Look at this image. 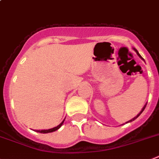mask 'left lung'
Returning <instances> with one entry per match:
<instances>
[{"label":"left lung","instance_id":"obj_1","mask_svg":"<svg viewBox=\"0 0 159 159\" xmlns=\"http://www.w3.org/2000/svg\"><path fill=\"white\" fill-rule=\"evenodd\" d=\"M134 51H136V52H137V54H138V56H140L141 58H142V57L141 56V55H140V54H139V53L138 52V51H137V50H135V49H134ZM146 104H145V106L143 107V108H142V111H141V112H140V113H139V114H138V116H135V117H134V118H133L132 120H130L129 121L131 122V121H133V120H135V119H137V118H138V116H140V114H141V113H142V112H143V111H144V109H145V108H146Z\"/></svg>","mask_w":159,"mask_h":159}]
</instances>
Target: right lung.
I'll return each mask as SVG.
<instances>
[{"label":"right lung","mask_w":159,"mask_h":159,"mask_svg":"<svg viewBox=\"0 0 159 159\" xmlns=\"http://www.w3.org/2000/svg\"><path fill=\"white\" fill-rule=\"evenodd\" d=\"M63 121H64V120H63V122H62L61 124H59V125L56 126V127H55V128L50 129H46V130H36V131H37V132H39V133H42V134H47V133L54 132V131H55V130H57V129H59L60 128L61 126H62V125H63Z\"/></svg>","instance_id":"1"}]
</instances>
